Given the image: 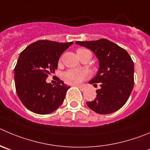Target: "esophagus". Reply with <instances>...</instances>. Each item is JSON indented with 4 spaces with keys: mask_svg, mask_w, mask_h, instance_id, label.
<instances>
[{
    "mask_svg": "<svg viewBox=\"0 0 150 150\" xmlns=\"http://www.w3.org/2000/svg\"><path fill=\"white\" fill-rule=\"evenodd\" d=\"M75 86H76L78 88H79V89H80V91H84V90H85V88H84V87L82 86V85H75Z\"/></svg>",
    "mask_w": 150,
    "mask_h": 150,
    "instance_id": "esophagus-1",
    "label": "esophagus"
}]
</instances>
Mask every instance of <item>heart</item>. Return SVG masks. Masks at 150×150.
Wrapping results in <instances>:
<instances>
[{
  "label": "heart",
  "instance_id": "obj_1",
  "mask_svg": "<svg viewBox=\"0 0 150 150\" xmlns=\"http://www.w3.org/2000/svg\"><path fill=\"white\" fill-rule=\"evenodd\" d=\"M88 51L85 48H79L77 50V54ZM63 77L65 82L68 84H79L87 77V73L85 71L79 69H70L64 73Z\"/></svg>",
  "mask_w": 150,
  "mask_h": 150
}]
</instances>
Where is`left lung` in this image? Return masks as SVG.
Wrapping results in <instances>:
<instances>
[{
  "label": "left lung",
  "mask_w": 150,
  "mask_h": 150,
  "mask_svg": "<svg viewBox=\"0 0 150 150\" xmlns=\"http://www.w3.org/2000/svg\"><path fill=\"white\" fill-rule=\"evenodd\" d=\"M86 47L99 59L97 74L89 82L101 88L96 97L87 102L90 109L99 114H110L119 110L129 99L134 85V63L126 50L106 39L76 41Z\"/></svg>",
  "instance_id": "obj_1"
}]
</instances>
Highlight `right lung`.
<instances>
[{
    "instance_id": "1",
    "label": "right lung",
    "mask_w": 150,
    "mask_h": 150,
    "mask_svg": "<svg viewBox=\"0 0 150 150\" xmlns=\"http://www.w3.org/2000/svg\"><path fill=\"white\" fill-rule=\"evenodd\" d=\"M72 44L38 40L21 53L15 68V88L20 100L30 111L45 115L62 104L70 87L59 79L54 85L47 83L46 79L55 72L61 54Z\"/></svg>"
}]
</instances>
